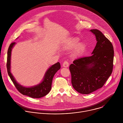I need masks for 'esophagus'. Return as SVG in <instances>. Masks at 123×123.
<instances>
[{
  "mask_svg": "<svg viewBox=\"0 0 123 123\" xmlns=\"http://www.w3.org/2000/svg\"><path fill=\"white\" fill-rule=\"evenodd\" d=\"M62 66L64 68H68V62H67V61H65L63 63Z\"/></svg>",
  "mask_w": 123,
  "mask_h": 123,
  "instance_id": "obj_1",
  "label": "esophagus"
}]
</instances>
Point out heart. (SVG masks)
Returning <instances> with one entry per match:
<instances>
[{
	"label": "heart",
	"instance_id": "heart-1",
	"mask_svg": "<svg viewBox=\"0 0 123 123\" xmlns=\"http://www.w3.org/2000/svg\"><path fill=\"white\" fill-rule=\"evenodd\" d=\"M79 41V38L74 37L68 40L65 45V49L66 50H71L76 47L72 54V56L74 58H77L80 56L85 49V46L83 44H79L77 45Z\"/></svg>",
	"mask_w": 123,
	"mask_h": 123
}]
</instances>
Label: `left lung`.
<instances>
[{
    "instance_id": "8db88e82",
    "label": "left lung",
    "mask_w": 123,
    "mask_h": 123,
    "mask_svg": "<svg viewBox=\"0 0 123 123\" xmlns=\"http://www.w3.org/2000/svg\"><path fill=\"white\" fill-rule=\"evenodd\" d=\"M97 41L90 57L75 60L69 66L74 88L88 94L101 88L111 76L113 68L114 50L110 41L100 31H90Z\"/></svg>"
}]
</instances>
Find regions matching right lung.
I'll list each match as a JSON object with an SVG mask.
<instances>
[{
	"mask_svg": "<svg viewBox=\"0 0 123 123\" xmlns=\"http://www.w3.org/2000/svg\"><path fill=\"white\" fill-rule=\"evenodd\" d=\"M16 43H12L10 45L7 52V68L9 76L13 83L16 88L21 94L33 98H39L46 95L51 88L52 81L55 74L61 68L59 62L51 66L46 72L43 80L37 85L32 86H23L17 82L11 72V60L12 50Z\"/></svg>",
	"mask_w": 123,
	"mask_h": 123,
	"instance_id": "obj_1",
	"label": "right lung"
}]
</instances>
